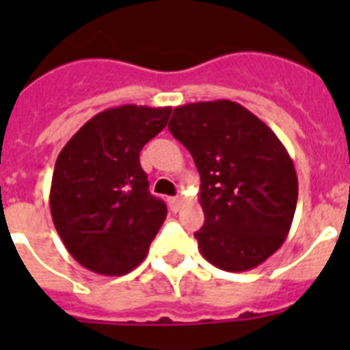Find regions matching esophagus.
<instances>
[{
    "label": "esophagus",
    "instance_id": "34e87169",
    "mask_svg": "<svg viewBox=\"0 0 350 350\" xmlns=\"http://www.w3.org/2000/svg\"><path fill=\"white\" fill-rule=\"evenodd\" d=\"M168 205H170V210H172V212H177V210L182 206V198H178V196L168 198Z\"/></svg>",
    "mask_w": 350,
    "mask_h": 350
}]
</instances>
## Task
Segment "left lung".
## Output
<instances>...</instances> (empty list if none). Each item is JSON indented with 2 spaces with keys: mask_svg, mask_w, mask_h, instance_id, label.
<instances>
[{
  "mask_svg": "<svg viewBox=\"0 0 350 350\" xmlns=\"http://www.w3.org/2000/svg\"><path fill=\"white\" fill-rule=\"evenodd\" d=\"M168 129L202 178L205 224L194 238L203 258L226 271L267 261L286 240L298 202V177L282 142L230 100L177 107Z\"/></svg>",
  "mask_w": 350,
  "mask_h": 350,
  "instance_id": "obj_1",
  "label": "left lung"
}]
</instances>
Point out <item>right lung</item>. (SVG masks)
Instances as JSON below:
<instances>
[{
    "label": "right lung",
    "instance_id": "1",
    "mask_svg": "<svg viewBox=\"0 0 350 350\" xmlns=\"http://www.w3.org/2000/svg\"><path fill=\"white\" fill-rule=\"evenodd\" d=\"M172 107L122 105L88 120L63 147L51 213L64 247L88 270L124 275L147 256L166 219L148 193L140 150L168 124Z\"/></svg>",
    "mask_w": 350,
    "mask_h": 350
}]
</instances>
